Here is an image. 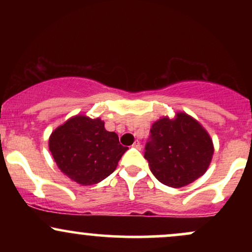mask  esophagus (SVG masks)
<instances>
[{"label":"esophagus","mask_w":252,"mask_h":252,"mask_svg":"<svg viewBox=\"0 0 252 252\" xmlns=\"http://www.w3.org/2000/svg\"><path fill=\"white\" fill-rule=\"evenodd\" d=\"M132 147H135V148H137V149H141V143L138 142V141H135L134 144H132Z\"/></svg>","instance_id":"esophagus-1"}]
</instances>
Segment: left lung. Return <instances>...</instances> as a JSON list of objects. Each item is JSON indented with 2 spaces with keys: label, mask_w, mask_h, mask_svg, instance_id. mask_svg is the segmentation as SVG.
Wrapping results in <instances>:
<instances>
[{
  "label": "left lung",
  "mask_w": 252,
  "mask_h": 252,
  "mask_svg": "<svg viewBox=\"0 0 252 252\" xmlns=\"http://www.w3.org/2000/svg\"><path fill=\"white\" fill-rule=\"evenodd\" d=\"M213 142L198 121L185 112L162 117L152 126L144 158L158 181L184 187L205 174L212 160Z\"/></svg>",
  "instance_id": "obj_1"
}]
</instances>
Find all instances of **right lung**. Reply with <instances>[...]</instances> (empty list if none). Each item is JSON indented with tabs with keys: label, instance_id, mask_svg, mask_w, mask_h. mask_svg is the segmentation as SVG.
Instances as JSON below:
<instances>
[{
	"label": "right lung",
	"instance_id": "obj_1",
	"mask_svg": "<svg viewBox=\"0 0 252 252\" xmlns=\"http://www.w3.org/2000/svg\"><path fill=\"white\" fill-rule=\"evenodd\" d=\"M48 147L58 168L83 186L108 178L128 150L120 144L116 132L105 130L100 118L84 115L58 126L50 136Z\"/></svg>",
	"mask_w": 252,
	"mask_h": 252
}]
</instances>
